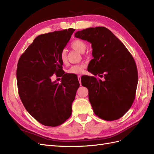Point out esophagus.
<instances>
[{
    "instance_id": "1",
    "label": "esophagus",
    "mask_w": 154,
    "mask_h": 154,
    "mask_svg": "<svg viewBox=\"0 0 154 154\" xmlns=\"http://www.w3.org/2000/svg\"><path fill=\"white\" fill-rule=\"evenodd\" d=\"M78 81H79V82H80V85H81V84H82V82H81V76H78Z\"/></svg>"
}]
</instances>
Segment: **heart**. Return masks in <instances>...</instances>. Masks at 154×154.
<instances>
[{
  "instance_id": "1",
  "label": "heart",
  "mask_w": 154,
  "mask_h": 154,
  "mask_svg": "<svg viewBox=\"0 0 154 154\" xmlns=\"http://www.w3.org/2000/svg\"><path fill=\"white\" fill-rule=\"evenodd\" d=\"M71 46L72 49L78 51L79 53H83L87 49V44L85 42L79 39L72 41L71 44ZM60 58L63 64H66L67 63V52L66 50H63L62 51V53L60 56ZM84 67H85L84 64L75 65V66H72L71 68H70L68 70L67 72L69 74H81L83 72Z\"/></svg>"
}]
</instances>
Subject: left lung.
Returning <instances> with one entry per match:
<instances>
[{
  "instance_id": "obj_1",
  "label": "left lung",
  "mask_w": 154,
  "mask_h": 154,
  "mask_svg": "<svg viewBox=\"0 0 154 154\" xmlns=\"http://www.w3.org/2000/svg\"><path fill=\"white\" fill-rule=\"evenodd\" d=\"M74 36L92 44V57L83 84L88 90V100L94 114L106 121L118 119L131 107L138 82L136 62L127 48L105 27L77 31ZM88 85H87V83Z\"/></svg>"
}]
</instances>
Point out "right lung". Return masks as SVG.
Wrapping results in <instances>:
<instances>
[{"instance_id": "1", "label": "right lung", "mask_w": 154, "mask_h": 154, "mask_svg": "<svg viewBox=\"0 0 154 154\" xmlns=\"http://www.w3.org/2000/svg\"><path fill=\"white\" fill-rule=\"evenodd\" d=\"M74 31L69 28L38 36L18 60L20 98L27 111L45 126L57 127L72 113L80 83L75 74H65L60 56ZM53 73L63 76L61 84L51 81Z\"/></svg>"}]
</instances>
